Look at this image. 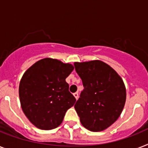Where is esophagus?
<instances>
[{"label": "esophagus", "instance_id": "esophagus-1", "mask_svg": "<svg viewBox=\"0 0 148 148\" xmlns=\"http://www.w3.org/2000/svg\"><path fill=\"white\" fill-rule=\"evenodd\" d=\"M74 97L76 98V99H78V93H77V92H76V93H74Z\"/></svg>", "mask_w": 148, "mask_h": 148}]
</instances>
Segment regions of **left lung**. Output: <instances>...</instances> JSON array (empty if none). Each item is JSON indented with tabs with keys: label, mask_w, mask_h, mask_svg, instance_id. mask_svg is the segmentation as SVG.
<instances>
[{
	"label": "left lung",
	"mask_w": 148,
	"mask_h": 148,
	"mask_svg": "<svg viewBox=\"0 0 148 148\" xmlns=\"http://www.w3.org/2000/svg\"><path fill=\"white\" fill-rule=\"evenodd\" d=\"M84 90L74 108L81 124L91 132H100L112 125L124 108L126 90L122 78L101 61L75 62Z\"/></svg>",
	"instance_id": "1"
}]
</instances>
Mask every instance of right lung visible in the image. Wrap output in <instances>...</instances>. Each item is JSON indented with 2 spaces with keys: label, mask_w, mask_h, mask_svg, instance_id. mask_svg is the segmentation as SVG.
Returning a JSON list of instances; mask_svg holds the SVG:
<instances>
[{
  "label": "right lung",
  "mask_w": 148,
  "mask_h": 148,
  "mask_svg": "<svg viewBox=\"0 0 148 148\" xmlns=\"http://www.w3.org/2000/svg\"><path fill=\"white\" fill-rule=\"evenodd\" d=\"M74 69L71 64L44 58L25 72L20 80L21 107L37 128L51 130L62 124L65 112L76 102L65 79Z\"/></svg>",
  "instance_id": "obj_1"
}]
</instances>
